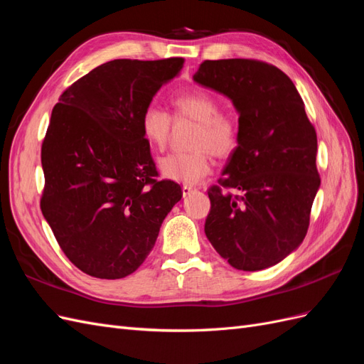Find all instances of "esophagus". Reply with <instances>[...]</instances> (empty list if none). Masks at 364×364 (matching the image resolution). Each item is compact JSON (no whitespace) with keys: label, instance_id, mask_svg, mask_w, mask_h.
Masks as SVG:
<instances>
[{"label":"esophagus","instance_id":"esophagus-1","mask_svg":"<svg viewBox=\"0 0 364 364\" xmlns=\"http://www.w3.org/2000/svg\"><path fill=\"white\" fill-rule=\"evenodd\" d=\"M194 191H196L194 186H190V185H183V186H182V194H183V197L190 196V194L194 193Z\"/></svg>","mask_w":364,"mask_h":364}]
</instances>
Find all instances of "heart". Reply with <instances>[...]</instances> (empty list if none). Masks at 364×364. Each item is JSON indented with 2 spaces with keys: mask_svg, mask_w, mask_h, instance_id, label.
Returning a JSON list of instances; mask_svg holds the SVG:
<instances>
[{
  "mask_svg": "<svg viewBox=\"0 0 364 364\" xmlns=\"http://www.w3.org/2000/svg\"><path fill=\"white\" fill-rule=\"evenodd\" d=\"M174 119L188 118L197 121L190 146L193 150L185 153H170L159 159V171L170 181L182 183H197L211 171V155L229 158L240 146L241 129L238 119L222 114V103L206 90H190L171 98ZM141 134L147 144L162 151L167 147L173 119L164 109L149 105L141 114Z\"/></svg>",
  "mask_w": 364,
  "mask_h": 364,
  "instance_id": "b5f03b06",
  "label": "heart"
}]
</instances>
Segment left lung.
<instances>
[{"label":"left lung","mask_w":364,"mask_h":364,"mask_svg":"<svg viewBox=\"0 0 364 364\" xmlns=\"http://www.w3.org/2000/svg\"><path fill=\"white\" fill-rule=\"evenodd\" d=\"M194 80L232 100L240 146L208 190L205 234L230 266L257 272L302 243L321 176L317 135L290 77L255 59L205 60Z\"/></svg>","instance_id":"1"}]
</instances>
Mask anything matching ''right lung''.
<instances>
[{
	"label": "right lung",
	"mask_w": 364,
	"mask_h": 364,
	"mask_svg": "<svg viewBox=\"0 0 364 364\" xmlns=\"http://www.w3.org/2000/svg\"><path fill=\"white\" fill-rule=\"evenodd\" d=\"M183 62H106L68 86L53 107L41 149V211L62 252L90 277L134 273L181 200L179 183L156 179L139 119Z\"/></svg>",
	"instance_id": "1"
}]
</instances>
